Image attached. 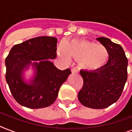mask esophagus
<instances>
[{
	"mask_svg": "<svg viewBox=\"0 0 132 132\" xmlns=\"http://www.w3.org/2000/svg\"><path fill=\"white\" fill-rule=\"evenodd\" d=\"M71 72H72V73H77V72H78V70H77L76 68L72 67V68H71Z\"/></svg>",
	"mask_w": 132,
	"mask_h": 132,
	"instance_id": "esophagus-1",
	"label": "esophagus"
}]
</instances>
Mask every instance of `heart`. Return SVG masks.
<instances>
[{
  "instance_id": "1",
  "label": "heart",
  "mask_w": 132,
  "mask_h": 132,
  "mask_svg": "<svg viewBox=\"0 0 132 132\" xmlns=\"http://www.w3.org/2000/svg\"><path fill=\"white\" fill-rule=\"evenodd\" d=\"M57 54L64 60L70 56L78 60L79 66L86 70H96L106 64L109 53L104 46L86 40H72L61 42Z\"/></svg>"
}]
</instances>
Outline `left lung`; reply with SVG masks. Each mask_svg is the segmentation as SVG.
I'll return each mask as SVG.
<instances>
[{
    "label": "left lung",
    "instance_id": "1",
    "mask_svg": "<svg viewBox=\"0 0 132 132\" xmlns=\"http://www.w3.org/2000/svg\"><path fill=\"white\" fill-rule=\"evenodd\" d=\"M96 40L108 50V61L96 70H80L84 85L79 92L78 98L84 106L103 109L121 96L127 79L128 61L121 45L104 37Z\"/></svg>",
    "mask_w": 132,
    "mask_h": 132
}]
</instances>
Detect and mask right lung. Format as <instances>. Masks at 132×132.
Segmentation results:
<instances>
[{
    "mask_svg": "<svg viewBox=\"0 0 132 132\" xmlns=\"http://www.w3.org/2000/svg\"><path fill=\"white\" fill-rule=\"evenodd\" d=\"M57 38L42 36L32 38L11 48L5 59V78L9 90L20 105L31 109L53 104L60 87L70 70H59L51 60L57 57ZM31 65L34 75L29 81L24 71Z\"/></svg>",
    "mask_w": 132,
    "mask_h": 132,
    "instance_id": "1",
    "label": "right lung"
}]
</instances>
